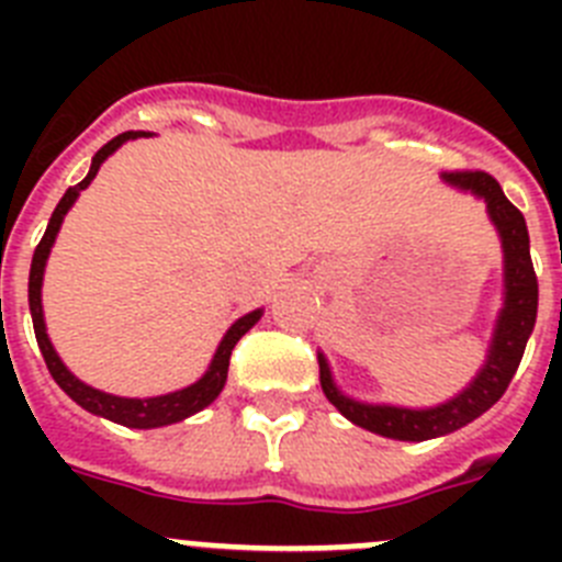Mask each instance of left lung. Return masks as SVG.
<instances>
[{
  "label": "left lung",
  "mask_w": 562,
  "mask_h": 562,
  "mask_svg": "<svg viewBox=\"0 0 562 562\" xmlns=\"http://www.w3.org/2000/svg\"><path fill=\"white\" fill-rule=\"evenodd\" d=\"M441 180L450 188L473 193L484 200L490 222L495 225L504 250V306L495 317L493 340L486 349V360L479 374L470 380L464 391L450 396L448 402L434 408H402V405H374L360 402L355 396L342 394L331 376L329 360L324 351H317L321 366V389L326 400L340 411L342 416L360 428L371 430L385 439L400 441H425L439 439L453 430L464 428L490 411L504 396L506 385L513 382L515 371L524 357L526 340L535 329L538 317V276H535L532 256H529V231H526L524 213L506 200L498 182L484 171H445Z\"/></svg>",
  "instance_id": "left-lung-1"
}]
</instances>
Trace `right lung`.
Here are the masks:
<instances>
[{
    "label": "right lung",
    "instance_id": "right-lung-1",
    "mask_svg": "<svg viewBox=\"0 0 562 562\" xmlns=\"http://www.w3.org/2000/svg\"><path fill=\"white\" fill-rule=\"evenodd\" d=\"M137 137H151V132H123L117 134L114 140H109L101 151L92 157V166H89V173L83 177L78 186L67 188V193L61 196V202L56 205L53 216H49V225L44 231L42 241H38L36 252H33V265H30V281H27V301H30V315H33V329H36L38 349H42L44 362H47L49 374L58 382V389L69 396L72 402H78L83 411L89 414L103 416L109 422H117L123 428H137V430H151V428H166V425H173V422H182L188 416L200 414L202 408H207L216 396L222 394L227 382V366H231L233 346L241 340V335L252 329V326L261 321L265 310H252L247 315H241L231 329L225 331V337L216 346V355H213L211 366H207L205 374L196 382H191L188 389L171 391V394L160 396H117L106 394V391H98L92 385H87L83 380H78L72 371L64 366V360L58 357L56 346L49 342L47 324H44V310H42V284H44V267H47V258L53 245H56V236L61 231V222L67 216V211L76 205V200L81 196L83 188H89V182L95 180V173L101 171L103 160L112 157L123 143L137 140Z\"/></svg>",
    "mask_w": 562,
    "mask_h": 562
}]
</instances>
